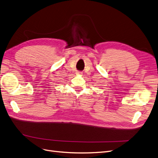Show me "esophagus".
I'll use <instances>...</instances> for the list:
<instances>
[{
	"label": "esophagus",
	"mask_w": 158,
	"mask_h": 158,
	"mask_svg": "<svg viewBox=\"0 0 158 158\" xmlns=\"http://www.w3.org/2000/svg\"><path fill=\"white\" fill-rule=\"evenodd\" d=\"M77 74H78V75H81V74H82V73H81V72H77Z\"/></svg>",
	"instance_id": "34e87169"
}]
</instances>
